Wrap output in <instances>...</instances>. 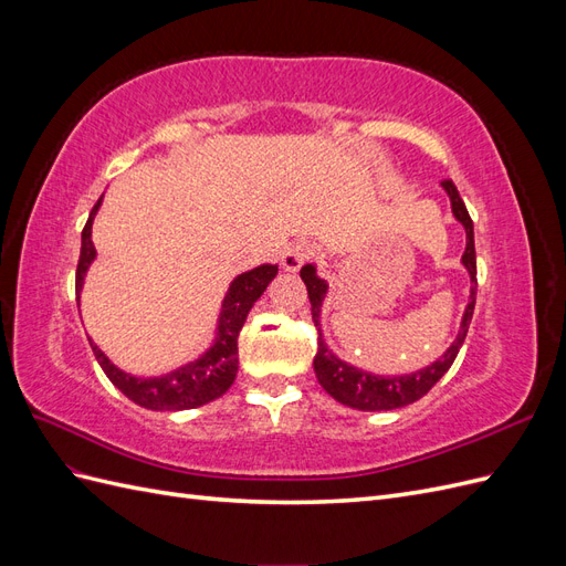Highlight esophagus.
<instances>
[{"label": "esophagus", "instance_id": "34e87169", "mask_svg": "<svg viewBox=\"0 0 566 566\" xmlns=\"http://www.w3.org/2000/svg\"><path fill=\"white\" fill-rule=\"evenodd\" d=\"M312 256H314V248L310 243L300 241V243H293V245L285 248V252L281 256V266L290 273H295V271L302 269V264L310 262Z\"/></svg>", "mask_w": 566, "mask_h": 566}]
</instances>
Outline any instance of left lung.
I'll list each match as a JSON object with an SVG mask.
<instances>
[{"label":"left lung","instance_id":"8db88e82","mask_svg":"<svg viewBox=\"0 0 566 566\" xmlns=\"http://www.w3.org/2000/svg\"><path fill=\"white\" fill-rule=\"evenodd\" d=\"M441 188L447 191L451 200V212L455 217L458 224L465 229V252H462V266L470 273V302L462 312L460 318V331L455 339L451 342V347L443 352L437 361L430 366H424L413 373H401V375H380V373H370L364 368H356L347 364L345 358H339L323 339L321 331V312H323V302L328 297V281L318 276L316 264H304L300 276L306 285V293H310L312 302V318L318 331V352L314 356V373L321 382V387L331 394V397L339 403H345L356 410H394V408H403L408 403H413L422 399L427 391H430L447 373L455 356L465 342L470 321L474 314V302H476V254H474V227L472 219L468 214L465 202L458 196V188L453 186L451 179L441 181Z\"/></svg>","mask_w":566,"mask_h":566}]
</instances>
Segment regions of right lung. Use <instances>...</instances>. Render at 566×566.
<instances>
[{
  "mask_svg": "<svg viewBox=\"0 0 566 566\" xmlns=\"http://www.w3.org/2000/svg\"><path fill=\"white\" fill-rule=\"evenodd\" d=\"M101 202H104V196L96 200L87 224H84V231H82V250H80L77 276H75L77 304L84 287V279H87V271L96 260V248L92 243V227H94V217L101 208ZM276 273H279V264H260L250 271L238 273V276L231 281L224 300H221V312L217 318V328H214L210 347L205 349L198 358H193V361H188L163 375H153V378H139V375H132V373H125L123 368H117L111 358L90 339L98 366L104 368L108 380L123 391L127 399L148 410H188V408H198L202 403L219 399L221 394H227V389L235 380L238 335L243 331V323L252 310V304L264 295L266 285L276 279Z\"/></svg>",
  "mask_w": 566,
  "mask_h": 566,
  "instance_id": "1",
  "label": "right lung"
}]
</instances>
